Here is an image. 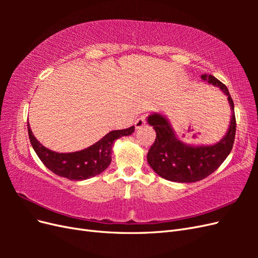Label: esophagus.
<instances>
[{
    "mask_svg": "<svg viewBox=\"0 0 258 258\" xmlns=\"http://www.w3.org/2000/svg\"><path fill=\"white\" fill-rule=\"evenodd\" d=\"M145 122H146L145 117H144V116L140 117V118H138V119L136 120V122H135L136 129H141V128L144 126V124H145Z\"/></svg>",
    "mask_w": 258,
    "mask_h": 258,
    "instance_id": "obj_1",
    "label": "esophagus"
}]
</instances>
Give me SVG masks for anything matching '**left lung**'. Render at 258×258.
Returning a JSON list of instances; mask_svg holds the SVG:
<instances>
[{
  "mask_svg": "<svg viewBox=\"0 0 258 258\" xmlns=\"http://www.w3.org/2000/svg\"><path fill=\"white\" fill-rule=\"evenodd\" d=\"M201 79L220 87L228 97L232 110L229 129L220 142L209 146H190L179 140L165 117L153 114L148 123L156 131V139L147 153L148 165L161 177L178 183L204 179L220 167L230 154L236 136L233 101L227 87L213 75L202 74Z\"/></svg>",
  "mask_w": 258,
  "mask_h": 258,
  "instance_id": "left-lung-1",
  "label": "left lung"
}]
</instances>
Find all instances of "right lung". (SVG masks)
Here are the masks:
<instances>
[{
  "instance_id": "add662e5",
  "label": "right lung",
  "mask_w": 258,
  "mask_h": 258,
  "mask_svg": "<svg viewBox=\"0 0 258 258\" xmlns=\"http://www.w3.org/2000/svg\"><path fill=\"white\" fill-rule=\"evenodd\" d=\"M134 131L135 126L114 130L88 148L75 153L62 154L52 152L38 142L28 122L30 142L38 158L51 172L72 181H82L103 172L112 161V145L115 140L130 136Z\"/></svg>"
}]
</instances>
